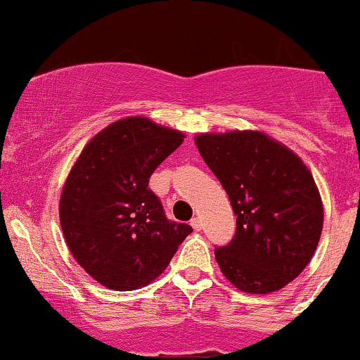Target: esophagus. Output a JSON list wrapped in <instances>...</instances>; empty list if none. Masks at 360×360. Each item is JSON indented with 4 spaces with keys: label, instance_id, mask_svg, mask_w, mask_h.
<instances>
[{
    "label": "esophagus",
    "instance_id": "34e87169",
    "mask_svg": "<svg viewBox=\"0 0 360 360\" xmlns=\"http://www.w3.org/2000/svg\"><path fill=\"white\" fill-rule=\"evenodd\" d=\"M190 225L193 226L195 230H200V229H202V219H200V218H197V216H195V218H191Z\"/></svg>",
    "mask_w": 360,
    "mask_h": 360
}]
</instances>
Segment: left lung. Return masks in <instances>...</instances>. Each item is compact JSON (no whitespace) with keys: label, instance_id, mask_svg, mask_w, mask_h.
<instances>
[{"label":"left lung","instance_id":"1","mask_svg":"<svg viewBox=\"0 0 360 360\" xmlns=\"http://www.w3.org/2000/svg\"><path fill=\"white\" fill-rule=\"evenodd\" d=\"M195 144L237 216L233 239L214 250L223 276L248 294L280 290L304 271L322 233L311 172L262 131L202 134Z\"/></svg>","mask_w":360,"mask_h":360}]
</instances>
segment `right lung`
Here are the masks:
<instances>
[{
    "mask_svg": "<svg viewBox=\"0 0 360 360\" xmlns=\"http://www.w3.org/2000/svg\"><path fill=\"white\" fill-rule=\"evenodd\" d=\"M184 135L142 116L103 128L82 149L59 200V221L73 258L112 290H135L160 276L186 223L167 219L149 177Z\"/></svg>",
    "mask_w": 360,
    "mask_h": 360,
    "instance_id": "1",
    "label": "right lung"
}]
</instances>
